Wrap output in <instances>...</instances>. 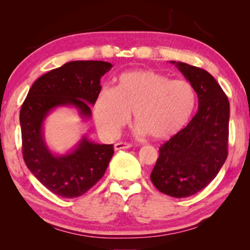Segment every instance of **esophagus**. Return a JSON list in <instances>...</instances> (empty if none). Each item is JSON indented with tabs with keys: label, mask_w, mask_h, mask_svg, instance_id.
<instances>
[{
	"label": "esophagus",
	"mask_w": 250,
	"mask_h": 250,
	"mask_svg": "<svg viewBox=\"0 0 250 250\" xmlns=\"http://www.w3.org/2000/svg\"><path fill=\"white\" fill-rule=\"evenodd\" d=\"M129 147H131V145H130V143H125V142H118L115 145V150L116 151H119V150H122V149H129Z\"/></svg>",
	"instance_id": "1"
}]
</instances>
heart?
<instances>
[{"label":"heart","instance_id":"heart-1","mask_svg":"<svg viewBox=\"0 0 250 250\" xmlns=\"http://www.w3.org/2000/svg\"><path fill=\"white\" fill-rule=\"evenodd\" d=\"M194 104L195 92L186 80L170 79L153 70H134L121 75L117 88L101 89L95 119L101 132L113 138L133 112L135 133L163 140L183 128Z\"/></svg>","mask_w":250,"mask_h":250}]
</instances>
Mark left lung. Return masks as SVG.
I'll return each mask as SVG.
<instances>
[{
	"label": "left lung",
	"mask_w": 250,
	"mask_h": 250,
	"mask_svg": "<svg viewBox=\"0 0 250 250\" xmlns=\"http://www.w3.org/2000/svg\"><path fill=\"white\" fill-rule=\"evenodd\" d=\"M198 98L196 115L161 146L150 179L161 193L181 198L194 195L215 179L228 153L229 103L206 70L173 62Z\"/></svg>",
	"instance_id": "8db88e82"
}]
</instances>
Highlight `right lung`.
I'll return each instance as SVG.
<instances>
[{"instance_id":"right-lung-1","label":"right lung","mask_w":250,"mask_h":250,"mask_svg":"<svg viewBox=\"0 0 250 250\" xmlns=\"http://www.w3.org/2000/svg\"><path fill=\"white\" fill-rule=\"evenodd\" d=\"M112 68L101 61H75L46 73L33 83L20 112L22 152L34 176L58 196L78 197L104 176L113 155V145L80 139L66 154H54L44 139L43 125L58 107H74L83 119L91 117L101 90L100 79Z\"/></svg>"}]
</instances>
